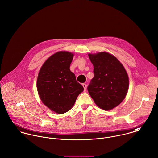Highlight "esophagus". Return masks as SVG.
I'll use <instances>...</instances> for the list:
<instances>
[{"label":"esophagus","mask_w":158,"mask_h":158,"mask_svg":"<svg viewBox=\"0 0 158 158\" xmlns=\"http://www.w3.org/2000/svg\"><path fill=\"white\" fill-rule=\"evenodd\" d=\"M82 86H83V87H84V91L85 92L86 90H87V84H82Z\"/></svg>","instance_id":"34e87169"}]
</instances>
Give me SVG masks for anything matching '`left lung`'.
Here are the masks:
<instances>
[{"label": "left lung", "instance_id": "left-lung-1", "mask_svg": "<svg viewBox=\"0 0 158 158\" xmlns=\"http://www.w3.org/2000/svg\"><path fill=\"white\" fill-rule=\"evenodd\" d=\"M94 65V78L87 90L95 104L110 110L118 106L126 97L129 79L123 64L114 56L104 52L89 54Z\"/></svg>", "mask_w": 158, "mask_h": 158}]
</instances>
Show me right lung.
<instances>
[{
    "instance_id": "add662e5",
    "label": "right lung",
    "mask_w": 158,
    "mask_h": 158,
    "mask_svg": "<svg viewBox=\"0 0 158 158\" xmlns=\"http://www.w3.org/2000/svg\"><path fill=\"white\" fill-rule=\"evenodd\" d=\"M73 54L60 51L43 64L37 79V90L43 103L51 110L62 114L69 110L84 87L69 69Z\"/></svg>"
}]
</instances>
